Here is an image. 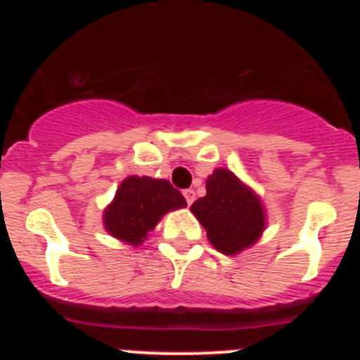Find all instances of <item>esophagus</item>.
<instances>
[{
    "mask_svg": "<svg viewBox=\"0 0 360 360\" xmlns=\"http://www.w3.org/2000/svg\"><path fill=\"white\" fill-rule=\"evenodd\" d=\"M184 196H186L187 205H191V203L195 202V191H193V189H186V191H184Z\"/></svg>",
    "mask_w": 360,
    "mask_h": 360,
    "instance_id": "esophagus-1",
    "label": "esophagus"
}]
</instances>
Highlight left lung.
<instances>
[{
  "label": "left lung",
  "instance_id": "8db88e82",
  "mask_svg": "<svg viewBox=\"0 0 360 360\" xmlns=\"http://www.w3.org/2000/svg\"><path fill=\"white\" fill-rule=\"evenodd\" d=\"M207 195L191 205L216 250L232 256L256 243L265 229V209L232 171L218 167L207 178Z\"/></svg>",
  "mask_w": 360,
  "mask_h": 360
}]
</instances>
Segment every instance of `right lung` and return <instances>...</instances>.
Returning <instances> with one entry per match:
<instances>
[{"mask_svg":"<svg viewBox=\"0 0 360 360\" xmlns=\"http://www.w3.org/2000/svg\"><path fill=\"white\" fill-rule=\"evenodd\" d=\"M186 205L182 193L167 180L128 176L104 211V227L117 240L139 247L165 212Z\"/></svg>","mask_w":360,"mask_h":360,"instance_id":"add662e5","label":"right lung"}]
</instances>
